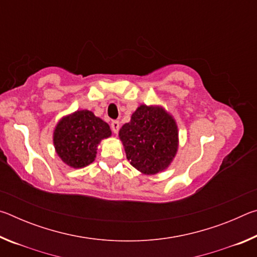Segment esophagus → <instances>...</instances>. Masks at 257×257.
Returning a JSON list of instances; mask_svg holds the SVG:
<instances>
[{"label": "esophagus", "mask_w": 257, "mask_h": 257, "mask_svg": "<svg viewBox=\"0 0 257 257\" xmlns=\"http://www.w3.org/2000/svg\"><path fill=\"white\" fill-rule=\"evenodd\" d=\"M111 129H112V132L114 133V134H116L119 132V129H120V122L118 120H113L112 122H111Z\"/></svg>", "instance_id": "34e87169"}]
</instances>
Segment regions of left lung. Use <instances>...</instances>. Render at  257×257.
<instances>
[{
	"instance_id": "left-lung-1",
	"label": "left lung",
	"mask_w": 257,
	"mask_h": 257,
	"mask_svg": "<svg viewBox=\"0 0 257 257\" xmlns=\"http://www.w3.org/2000/svg\"><path fill=\"white\" fill-rule=\"evenodd\" d=\"M119 136L130 164L145 175L167 169L177 153V124L162 107L141 105Z\"/></svg>"
}]
</instances>
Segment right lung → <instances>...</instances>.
Instances as JSON below:
<instances>
[{"label":"right lung","mask_w":257,"mask_h":257,"mask_svg":"<svg viewBox=\"0 0 257 257\" xmlns=\"http://www.w3.org/2000/svg\"><path fill=\"white\" fill-rule=\"evenodd\" d=\"M110 136L111 129L106 122L93 112L81 110L60 121L53 142L61 160L77 169L92 163L99 142Z\"/></svg>","instance_id":"add662e5"}]
</instances>
